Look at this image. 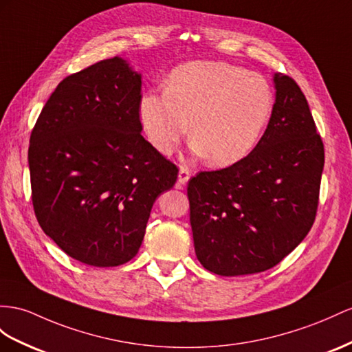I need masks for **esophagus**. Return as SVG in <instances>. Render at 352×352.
<instances>
[{"label":"esophagus","instance_id":"34e87169","mask_svg":"<svg viewBox=\"0 0 352 352\" xmlns=\"http://www.w3.org/2000/svg\"><path fill=\"white\" fill-rule=\"evenodd\" d=\"M188 178H190V170H188L187 166H182L178 170V187H183L187 182Z\"/></svg>","mask_w":352,"mask_h":352}]
</instances>
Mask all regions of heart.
Masks as SVG:
<instances>
[{
  "mask_svg": "<svg viewBox=\"0 0 352 352\" xmlns=\"http://www.w3.org/2000/svg\"><path fill=\"white\" fill-rule=\"evenodd\" d=\"M274 110V94L262 76L226 62L196 60L175 68L165 92H148L138 104L147 140L173 153L188 132L196 155L214 166L245 159L263 137Z\"/></svg>",
  "mask_w": 352,
  "mask_h": 352,
  "instance_id": "obj_1",
  "label": "heart"
}]
</instances>
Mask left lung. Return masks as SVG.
<instances>
[{
	"instance_id": "left-lung-1",
	"label": "left lung",
	"mask_w": 352,
	"mask_h": 352,
	"mask_svg": "<svg viewBox=\"0 0 352 352\" xmlns=\"http://www.w3.org/2000/svg\"><path fill=\"white\" fill-rule=\"evenodd\" d=\"M274 83L272 116L257 147L238 164L188 182L196 257L212 274L274 267L308 235L317 215L322 140L294 80L274 74Z\"/></svg>"
}]
</instances>
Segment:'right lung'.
Masks as SVG:
<instances>
[{
	"mask_svg": "<svg viewBox=\"0 0 352 352\" xmlns=\"http://www.w3.org/2000/svg\"><path fill=\"white\" fill-rule=\"evenodd\" d=\"M141 74L119 56L65 77L31 132L32 205L41 229L78 262L137 256L151 206L178 168L142 137Z\"/></svg>",
	"mask_w": 352,
	"mask_h": 352,
	"instance_id": "right-lung-1",
	"label": "right lung"
}]
</instances>
